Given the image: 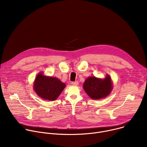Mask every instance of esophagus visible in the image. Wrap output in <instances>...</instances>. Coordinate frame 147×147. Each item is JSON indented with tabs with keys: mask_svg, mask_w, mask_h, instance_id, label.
<instances>
[{
	"mask_svg": "<svg viewBox=\"0 0 147 147\" xmlns=\"http://www.w3.org/2000/svg\"><path fill=\"white\" fill-rule=\"evenodd\" d=\"M78 81H74L71 82V84L73 86H78Z\"/></svg>",
	"mask_w": 147,
	"mask_h": 147,
	"instance_id": "obj_1",
	"label": "esophagus"
}]
</instances>
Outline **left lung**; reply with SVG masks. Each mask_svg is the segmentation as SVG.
I'll list each match as a JSON object with an SVG mask.
<instances>
[{
    "label": "left lung",
    "mask_w": 147,
    "mask_h": 147,
    "mask_svg": "<svg viewBox=\"0 0 147 147\" xmlns=\"http://www.w3.org/2000/svg\"><path fill=\"white\" fill-rule=\"evenodd\" d=\"M83 88L91 98L100 99L110 94L113 86L111 78L107 74L104 79L95 77H88L84 83Z\"/></svg>",
    "instance_id": "obj_1"
}]
</instances>
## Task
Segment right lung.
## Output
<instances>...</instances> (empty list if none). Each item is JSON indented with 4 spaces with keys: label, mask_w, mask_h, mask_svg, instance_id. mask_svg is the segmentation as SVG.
<instances>
[{
    "label": "right lung",
    "mask_w": 147,
    "mask_h": 147,
    "mask_svg": "<svg viewBox=\"0 0 147 147\" xmlns=\"http://www.w3.org/2000/svg\"><path fill=\"white\" fill-rule=\"evenodd\" d=\"M65 87V84L57 78L44 76L40 72L35 78L33 88L40 98L44 100H55Z\"/></svg>",
    "instance_id": "right-lung-1"
}]
</instances>
